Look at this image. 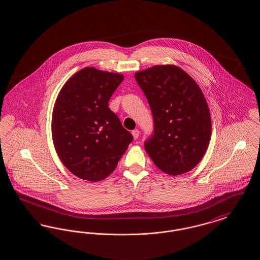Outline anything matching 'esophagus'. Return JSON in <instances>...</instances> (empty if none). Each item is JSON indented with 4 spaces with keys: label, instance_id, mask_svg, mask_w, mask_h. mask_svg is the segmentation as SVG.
Wrapping results in <instances>:
<instances>
[{
    "label": "esophagus",
    "instance_id": "34e87169",
    "mask_svg": "<svg viewBox=\"0 0 260 260\" xmlns=\"http://www.w3.org/2000/svg\"><path fill=\"white\" fill-rule=\"evenodd\" d=\"M132 134H133V137H134L135 140H138V139H139V137H140V131H139V129L133 131Z\"/></svg>",
    "mask_w": 260,
    "mask_h": 260
}]
</instances>
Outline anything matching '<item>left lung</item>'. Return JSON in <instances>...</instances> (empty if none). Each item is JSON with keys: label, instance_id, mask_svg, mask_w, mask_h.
Segmentation results:
<instances>
[{"label": "left lung", "instance_id": "obj_1", "mask_svg": "<svg viewBox=\"0 0 260 260\" xmlns=\"http://www.w3.org/2000/svg\"><path fill=\"white\" fill-rule=\"evenodd\" d=\"M154 121L144 148L164 173L177 176L203 158L212 135L210 110L194 79L175 65H155L135 74Z\"/></svg>", "mask_w": 260, "mask_h": 260}]
</instances>
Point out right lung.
I'll return each instance as SVG.
<instances>
[{
	"mask_svg": "<svg viewBox=\"0 0 260 260\" xmlns=\"http://www.w3.org/2000/svg\"><path fill=\"white\" fill-rule=\"evenodd\" d=\"M123 75L85 67L60 90L52 112V140L64 166L81 179L97 182L117 167L134 138L109 100Z\"/></svg>",
	"mask_w": 260,
	"mask_h": 260,
	"instance_id": "obj_1",
	"label": "right lung"
}]
</instances>
